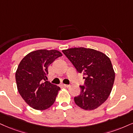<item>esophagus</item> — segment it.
<instances>
[{
	"mask_svg": "<svg viewBox=\"0 0 133 133\" xmlns=\"http://www.w3.org/2000/svg\"><path fill=\"white\" fill-rule=\"evenodd\" d=\"M62 86L63 87H66V88H68V87L70 86V85H68V84H61Z\"/></svg>",
	"mask_w": 133,
	"mask_h": 133,
	"instance_id": "34e87169",
	"label": "esophagus"
}]
</instances>
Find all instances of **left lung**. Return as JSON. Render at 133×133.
<instances>
[{
    "label": "left lung",
    "instance_id": "8db88e82",
    "mask_svg": "<svg viewBox=\"0 0 133 133\" xmlns=\"http://www.w3.org/2000/svg\"><path fill=\"white\" fill-rule=\"evenodd\" d=\"M78 72L83 73L85 86L74 98L77 105L86 110L101 106L108 99L115 81L114 70L109 57L92 49L75 47L62 50Z\"/></svg>",
    "mask_w": 133,
    "mask_h": 133
}]
</instances>
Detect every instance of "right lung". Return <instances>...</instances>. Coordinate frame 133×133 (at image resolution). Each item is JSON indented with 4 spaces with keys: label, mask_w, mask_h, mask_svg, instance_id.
I'll return each mask as SVG.
<instances>
[{
    "label": "right lung",
    "mask_w": 133,
    "mask_h": 133,
    "mask_svg": "<svg viewBox=\"0 0 133 133\" xmlns=\"http://www.w3.org/2000/svg\"><path fill=\"white\" fill-rule=\"evenodd\" d=\"M62 56L57 50L40 49L27 54L15 73L16 86L21 97L32 109H49L56 99L60 87L46 81L48 66Z\"/></svg>",
    "instance_id": "obj_1"
}]
</instances>
